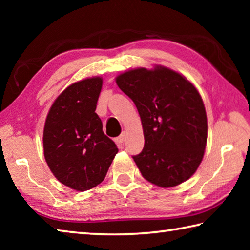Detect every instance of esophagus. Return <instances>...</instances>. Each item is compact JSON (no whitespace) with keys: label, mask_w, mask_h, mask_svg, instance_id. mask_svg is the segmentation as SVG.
<instances>
[{"label":"esophagus","mask_w":250,"mask_h":250,"mask_svg":"<svg viewBox=\"0 0 250 250\" xmlns=\"http://www.w3.org/2000/svg\"><path fill=\"white\" fill-rule=\"evenodd\" d=\"M125 139V132H122V133L119 135V137L116 138L115 141H116V143H117L118 146H121L122 143H124Z\"/></svg>","instance_id":"1"}]
</instances>
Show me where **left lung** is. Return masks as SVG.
<instances>
[{
	"instance_id": "1",
	"label": "left lung",
	"mask_w": 250,
	"mask_h": 250,
	"mask_svg": "<svg viewBox=\"0 0 250 250\" xmlns=\"http://www.w3.org/2000/svg\"><path fill=\"white\" fill-rule=\"evenodd\" d=\"M116 83L141 118L145 147L132 158L142 176L161 188L188 180L202 162L207 141L206 111L196 88L163 66L125 71Z\"/></svg>"
}]
</instances>
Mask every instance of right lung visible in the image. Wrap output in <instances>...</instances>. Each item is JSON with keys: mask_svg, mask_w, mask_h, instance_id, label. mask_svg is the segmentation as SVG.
I'll return each mask as SVG.
<instances>
[{"mask_svg": "<svg viewBox=\"0 0 250 250\" xmlns=\"http://www.w3.org/2000/svg\"><path fill=\"white\" fill-rule=\"evenodd\" d=\"M103 78L75 83L57 97L46 118L44 156L55 177L76 191L104 180L118 147L103 131L95 112Z\"/></svg>", "mask_w": 250, "mask_h": 250, "instance_id": "obj_1", "label": "right lung"}]
</instances>
